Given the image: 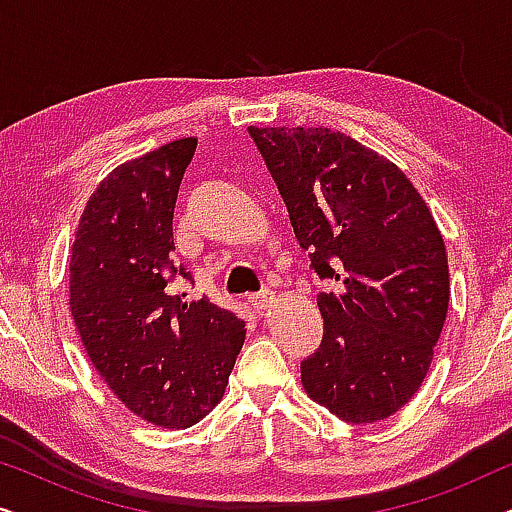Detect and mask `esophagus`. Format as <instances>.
Listing matches in <instances>:
<instances>
[{
    "instance_id": "obj_1",
    "label": "esophagus",
    "mask_w": 512,
    "mask_h": 512,
    "mask_svg": "<svg viewBox=\"0 0 512 512\" xmlns=\"http://www.w3.org/2000/svg\"><path fill=\"white\" fill-rule=\"evenodd\" d=\"M272 300H275V296H272V291H261V293H254V296L249 298V305L254 307L256 312H263V310H268V307L272 305Z\"/></svg>"
}]
</instances>
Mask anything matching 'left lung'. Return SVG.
<instances>
[{
    "instance_id": "8db88e82",
    "label": "left lung",
    "mask_w": 512,
    "mask_h": 512,
    "mask_svg": "<svg viewBox=\"0 0 512 512\" xmlns=\"http://www.w3.org/2000/svg\"><path fill=\"white\" fill-rule=\"evenodd\" d=\"M300 247L321 279L324 340L307 396L349 424L387 419L429 373L450 303L443 235L410 179L331 128H254Z\"/></svg>"
}]
</instances>
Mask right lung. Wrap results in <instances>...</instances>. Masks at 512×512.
Segmentation results:
<instances>
[{"instance_id":"obj_1","label":"right lung","mask_w":512,"mask_h":512,"mask_svg":"<svg viewBox=\"0 0 512 512\" xmlns=\"http://www.w3.org/2000/svg\"><path fill=\"white\" fill-rule=\"evenodd\" d=\"M198 139L116 167L83 209L69 307L83 347L125 408L163 429L198 424L226 391L244 321L207 296L172 293V216Z\"/></svg>"}]
</instances>
